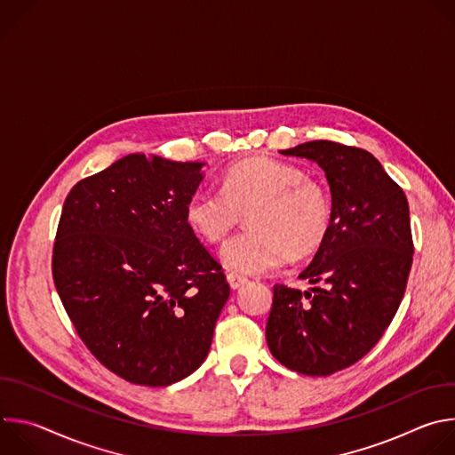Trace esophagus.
I'll return each instance as SVG.
<instances>
[{
	"label": "esophagus",
	"instance_id": "34e87169",
	"mask_svg": "<svg viewBox=\"0 0 455 455\" xmlns=\"http://www.w3.org/2000/svg\"><path fill=\"white\" fill-rule=\"evenodd\" d=\"M227 281H228V284H230V288L237 290V288H241L243 284L248 283V277H244V275H241V274H235V272H230V274L227 275Z\"/></svg>",
	"mask_w": 455,
	"mask_h": 455
}]
</instances>
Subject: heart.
<instances>
[{
  "instance_id": "heart-1",
  "label": "heart",
  "mask_w": 455,
  "mask_h": 455,
  "mask_svg": "<svg viewBox=\"0 0 455 455\" xmlns=\"http://www.w3.org/2000/svg\"><path fill=\"white\" fill-rule=\"evenodd\" d=\"M244 212L248 228L221 251L223 263L241 274H263L286 265L291 255H313L333 220L323 185L300 167L270 156L230 165L221 190H196L187 204L190 228L211 244H221Z\"/></svg>"
}]
</instances>
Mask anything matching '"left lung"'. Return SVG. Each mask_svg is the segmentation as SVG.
Returning a JSON list of instances; mask_svg holds the SVG:
<instances>
[{"instance_id":"obj_1","label":"left lung","mask_w":455,"mask_h":455,"mask_svg":"<svg viewBox=\"0 0 455 455\" xmlns=\"http://www.w3.org/2000/svg\"><path fill=\"white\" fill-rule=\"evenodd\" d=\"M316 162L331 188L330 234L299 275L309 291L274 286L272 355L288 369L328 376L363 358L393 322L412 267L403 188L365 149L313 140L281 151Z\"/></svg>"}]
</instances>
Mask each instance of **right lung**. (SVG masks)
Wrapping results in <instances>:
<instances>
[{
    "mask_svg": "<svg viewBox=\"0 0 455 455\" xmlns=\"http://www.w3.org/2000/svg\"><path fill=\"white\" fill-rule=\"evenodd\" d=\"M204 165L127 155L77 181L62 205L57 293L92 355L137 385L165 387L196 371L230 295L187 221Z\"/></svg>",
    "mask_w": 455,
    "mask_h": 455,
    "instance_id": "obj_1",
    "label": "right lung"
}]
</instances>
